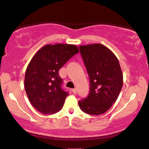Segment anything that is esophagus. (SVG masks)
Wrapping results in <instances>:
<instances>
[{
	"instance_id": "obj_1",
	"label": "esophagus",
	"mask_w": 149,
	"mask_h": 149,
	"mask_svg": "<svg viewBox=\"0 0 149 149\" xmlns=\"http://www.w3.org/2000/svg\"><path fill=\"white\" fill-rule=\"evenodd\" d=\"M71 91H72V92H73V93L76 94V92H77V89H76V88L72 89V90H71Z\"/></svg>"
}]
</instances>
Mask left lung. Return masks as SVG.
<instances>
[{
    "label": "left lung",
    "instance_id": "1",
    "mask_svg": "<svg viewBox=\"0 0 149 149\" xmlns=\"http://www.w3.org/2000/svg\"><path fill=\"white\" fill-rule=\"evenodd\" d=\"M80 54L90 78L88 97L78 102L80 109L90 115L107 112L117 100L123 83L118 59L100 43L80 45Z\"/></svg>",
    "mask_w": 149,
    "mask_h": 149
}]
</instances>
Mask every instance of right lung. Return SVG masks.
Listing matches in <instances>:
<instances>
[{"label":"right lung","mask_w":149,"mask_h":149,"mask_svg":"<svg viewBox=\"0 0 149 149\" xmlns=\"http://www.w3.org/2000/svg\"><path fill=\"white\" fill-rule=\"evenodd\" d=\"M78 52L75 45H46L31 59L26 70L24 88L31 105L39 112L49 115L61 110L69 93L61 88L59 70Z\"/></svg>","instance_id":"1"}]
</instances>
